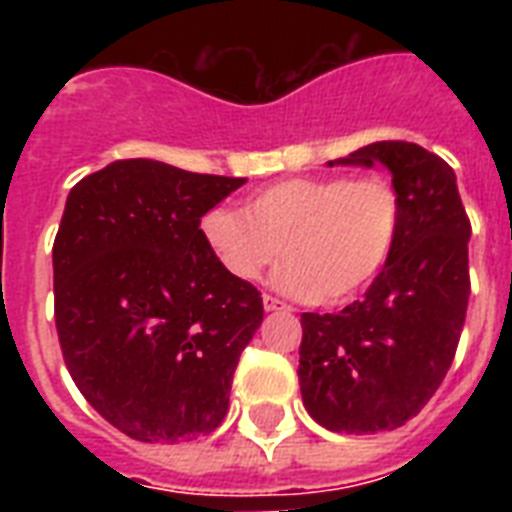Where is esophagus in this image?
I'll use <instances>...</instances> for the list:
<instances>
[{
  "label": "esophagus",
  "mask_w": 512,
  "mask_h": 512,
  "mask_svg": "<svg viewBox=\"0 0 512 512\" xmlns=\"http://www.w3.org/2000/svg\"><path fill=\"white\" fill-rule=\"evenodd\" d=\"M263 305H265V311H289V305L273 295H263Z\"/></svg>",
  "instance_id": "1"
}]
</instances>
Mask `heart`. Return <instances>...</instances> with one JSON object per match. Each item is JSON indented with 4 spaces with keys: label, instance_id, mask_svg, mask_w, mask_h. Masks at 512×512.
Segmentation results:
<instances>
[{
    "label": "heart",
    "instance_id": "heart-1",
    "mask_svg": "<svg viewBox=\"0 0 512 512\" xmlns=\"http://www.w3.org/2000/svg\"><path fill=\"white\" fill-rule=\"evenodd\" d=\"M404 201L388 177H287L252 193L244 212L209 209L201 236L233 279L273 284L289 297L342 303L366 289L396 249Z\"/></svg>",
    "mask_w": 512,
    "mask_h": 512
}]
</instances>
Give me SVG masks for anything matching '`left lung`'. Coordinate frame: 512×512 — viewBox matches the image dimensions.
<instances>
[{
  "label": "left lung",
  "mask_w": 512,
  "mask_h": 512,
  "mask_svg": "<svg viewBox=\"0 0 512 512\" xmlns=\"http://www.w3.org/2000/svg\"><path fill=\"white\" fill-rule=\"evenodd\" d=\"M340 162L385 164L404 201L396 249L364 300L300 316L305 409L361 436L406 425L444 382L468 313L470 220L452 167L417 143L380 140Z\"/></svg>",
  "instance_id": "obj_1"
}]
</instances>
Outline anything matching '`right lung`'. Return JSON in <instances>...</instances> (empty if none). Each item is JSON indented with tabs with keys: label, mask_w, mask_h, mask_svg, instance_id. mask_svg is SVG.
Listing matches in <instances>:
<instances>
[{
	"label": "right lung",
	"mask_w": 512,
	"mask_h": 512,
	"mask_svg": "<svg viewBox=\"0 0 512 512\" xmlns=\"http://www.w3.org/2000/svg\"><path fill=\"white\" fill-rule=\"evenodd\" d=\"M247 177L122 159L71 188L52 244L55 329L76 388L135 441L225 420L263 297L209 252L201 217Z\"/></svg>",
	"instance_id": "add662e5"
}]
</instances>
